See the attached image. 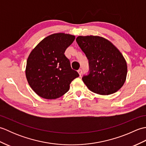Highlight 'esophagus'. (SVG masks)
I'll return each instance as SVG.
<instances>
[{"instance_id": "esophagus-1", "label": "esophagus", "mask_w": 146, "mask_h": 146, "mask_svg": "<svg viewBox=\"0 0 146 146\" xmlns=\"http://www.w3.org/2000/svg\"><path fill=\"white\" fill-rule=\"evenodd\" d=\"M78 74L80 75V76H81L82 74V69L78 70Z\"/></svg>"}]
</instances>
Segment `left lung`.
<instances>
[{
  "mask_svg": "<svg viewBox=\"0 0 146 146\" xmlns=\"http://www.w3.org/2000/svg\"><path fill=\"white\" fill-rule=\"evenodd\" d=\"M89 61L90 73L82 78L95 94L108 95L124 84L127 65L122 54L108 39L97 36H80L76 39Z\"/></svg>",
  "mask_w": 146,
  "mask_h": 146,
  "instance_id": "obj_1",
  "label": "left lung"
}]
</instances>
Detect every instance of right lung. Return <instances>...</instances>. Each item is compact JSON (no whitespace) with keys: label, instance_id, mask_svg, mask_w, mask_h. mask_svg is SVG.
Here are the masks:
<instances>
[{"label":"right lung","instance_id":"1","mask_svg":"<svg viewBox=\"0 0 146 146\" xmlns=\"http://www.w3.org/2000/svg\"><path fill=\"white\" fill-rule=\"evenodd\" d=\"M75 39V36L69 34H52L31 52L26 76L33 90L39 97L50 100L61 97L69 90L71 82L79 76L64 55Z\"/></svg>","mask_w":146,"mask_h":146}]
</instances>
